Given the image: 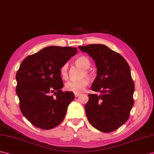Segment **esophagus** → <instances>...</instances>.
<instances>
[{"instance_id":"obj_1","label":"esophagus","mask_w":154,"mask_h":154,"mask_svg":"<svg viewBox=\"0 0 154 154\" xmlns=\"http://www.w3.org/2000/svg\"><path fill=\"white\" fill-rule=\"evenodd\" d=\"M80 95H81V94H79V93H75V96L76 98H77L78 96H79Z\"/></svg>"}]
</instances>
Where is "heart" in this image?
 Returning a JSON list of instances; mask_svg holds the SVG:
<instances>
[{"label":"heart","mask_w":154,"mask_h":154,"mask_svg":"<svg viewBox=\"0 0 154 154\" xmlns=\"http://www.w3.org/2000/svg\"><path fill=\"white\" fill-rule=\"evenodd\" d=\"M75 63L77 66L85 69L83 77L85 76V75L87 76H89V72L87 69L91 66V62L88 58L86 56H81L75 60ZM60 73L63 79H67L68 78V64L67 63H65L60 67ZM88 84V79L87 78H85L78 81H69L67 82L65 87L67 91L72 92L74 93H81L85 91Z\"/></svg>","instance_id":"heart-1"}]
</instances>
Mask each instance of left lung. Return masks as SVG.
Listing matches in <instances>:
<instances>
[{
  "instance_id": "obj_1",
  "label": "left lung",
  "mask_w": 154,
  "mask_h": 154,
  "mask_svg": "<svg viewBox=\"0 0 154 154\" xmlns=\"http://www.w3.org/2000/svg\"><path fill=\"white\" fill-rule=\"evenodd\" d=\"M94 62L97 75L91 86L100 94H88L85 113L89 122L103 133L117 130L126 123L133 108L134 85L130 67L119 54L104 45L79 46Z\"/></svg>"
}]
</instances>
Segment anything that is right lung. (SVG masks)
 <instances>
[{
	"label": "right lung",
	"instance_id": "1",
	"mask_svg": "<svg viewBox=\"0 0 154 154\" xmlns=\"http://www.w3.org/2000/svg\"><path fill=\"white\" fill-rule=\"evenodd\" d=\"M77 52V48L50 46L21 62L16 76V94L21 113L34 126L48 130L63 120L75 95L61 90L60 69Z\"/></svg>",
	"mask_w": 154,
	"mask_h": 154
}]
</instances>
